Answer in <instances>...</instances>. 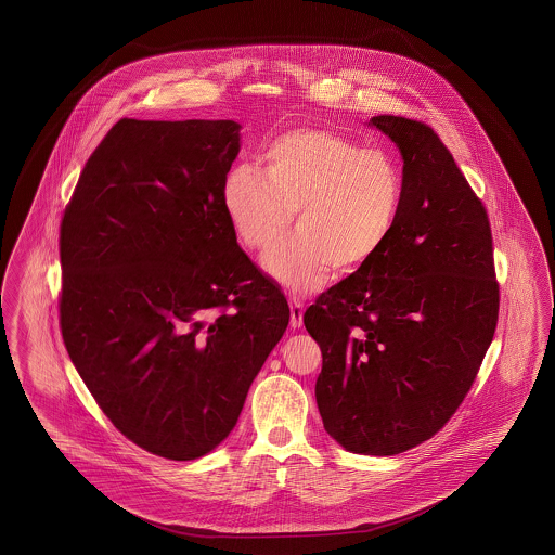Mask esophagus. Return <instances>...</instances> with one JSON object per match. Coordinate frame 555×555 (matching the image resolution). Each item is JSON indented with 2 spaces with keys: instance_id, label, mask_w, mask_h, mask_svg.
<instances>
[{
  "instance_id": "obj_1",
  "label": "esophagus",
  "mask_w": 555,
  "mask_h": 555,
  "mask_svg": "<svg viewBox=\"0 0 555 555\" xmlns=\"http://www.w3.org/2000/svg\"><path fill=\"white\" fill-rule=\"evenodd\" d=\"M302 312H305L302 302L298 298H291V326L293 328L302 325Z\"/></svg>"
}]
</instances>
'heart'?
Returning a JSON list of instances; mask_svg holds the SVG:
<instances>
[{
  "instance_id": "1",
  "label": "heart",
  "mask_w": 555,
  "mask_h": 555,
  "mask_svg": "<svg viewBox=\"0 0 555 555\" xmlns=\"http://www.w3.org/2000/svg\"><path fill=\"white\" fill-rule=\"evenodd\" d=\"M401 198L403 178L389 154L319 128L276 135L262 172L238 164L220 189L230 227L255 253L281 243L297 212V236L264 258L272 279L295 293L319 288L333 269L359 271L377 257Z\"/></svg>"
}]
</instances>
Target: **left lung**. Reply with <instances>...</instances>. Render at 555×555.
Segmentation results:
<instances>
[{"instance_id":"8db88e82","label":"left lung","mask_w":555,"mask_h":555,"mask_svg":"<svg viewBox=\"0 0 555 555\" xmlns=\"http://www.w3.org/2000/svg\"><path fill=\"white\" fill-rule=\"evenodd\" d=\"M403 158L391 236L302 321L323 352L317 405L352 453L397 455L439 431L474 385L498 325L486 208L425 124L373 116Z\"/></svg>"}]
</instances>
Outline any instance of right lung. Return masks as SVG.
I'll return each mask as SVG.
<instances>
[{
    "mask_svg": "<svg viewBox=\"0 0 555 555\" xmlns=\"http://www.w3.org/2000/svg\"><path fill=\"white\" fill-rule=\"evenodd\" d=\"M238 150L232 120L124 118L60 229L69 359L114 427L166 460L229 437L291 319L222 208Z\"/></svg>",
    "mask_w": 555,
    "mask_h": 555,
    "instance_id": "obj_1",
    "label": "right lung"
}]
</instances>
